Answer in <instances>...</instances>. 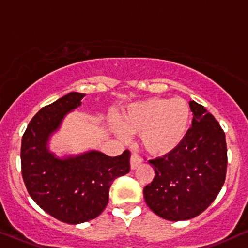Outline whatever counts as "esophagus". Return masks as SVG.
<instances>
[{
  "label": "esophagus",
  "instance_id": "esophagus-1",
  "mask_svg": "<svg viewBox=\"0 0 248 248\" xmlns=\"http://www.w3.org/2000/svg\"><path fill=\"white\" fill-rule=\"evenodd\" d=\"M141 163H142V159L139 155L133 154L132 156H130V169L132 170H135Z\"/></svg>",
  "mask_w": 248,
  "mask_h": 248
}]
</instances>
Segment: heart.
Returning <instances> with one entry per match:
<instances>
[{
  "instance_id": "obj_1",
  "label": "heart",
  "mask_w": 248,
  "mask_h": 248,
  "mask_svg": "<svg viewBox=\"0 0 248 248\" xmlns=\"http://www.w3.org/2000/svg\"><path fill=\"white\" fill-rule=\"evenodd\" d=\"M190 121V107L181 98H150L134 103L122 112L120 124L128 134L139 135L142 147L149 154L163 156L180 145ZM115 133L124 132L114 126Z\"/></svg>"
}]
</instances>
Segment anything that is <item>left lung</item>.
<instances>
[{
	"label": "left lung",
	"mask_w": 248,
	"mask_h": 248,
	"mask_svg": "<svg viewBox=\"0 0 248 248\" xmlns=\"http://www.w3.org/2000/svg\"><path fill=\"white\" fill-rule=\"evenodd\" d=\"M192 127L178 148L149 163L155 178L143 189L148 207L168 220L202 214L224 185L228 166L225 133L204 106L189 101Z\"/></svg>",
	"instance_id": "8db88e82"
}]
</instances>
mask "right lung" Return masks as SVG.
<instances>
[{"mask_svg": "<svg viewBox=\"0 0 248 248\" xmlns=\"http://www.w3.org/2000/svg\"><path fill=\"white\" fill-rule=\"evenodd\" d=\"M84 95L70 92L43 107L30 121L20 148L22 175L30 196L44 211L67 224L99 216L108 203L112 183L130 170L129 150L116 157L92 150L63 159L49 153V136L67 113L80 106Z\"/></svg>", "mask_w": 248, "mask_h": 248, "instance_id": "1", "label": "right lung"}]
</instances>
